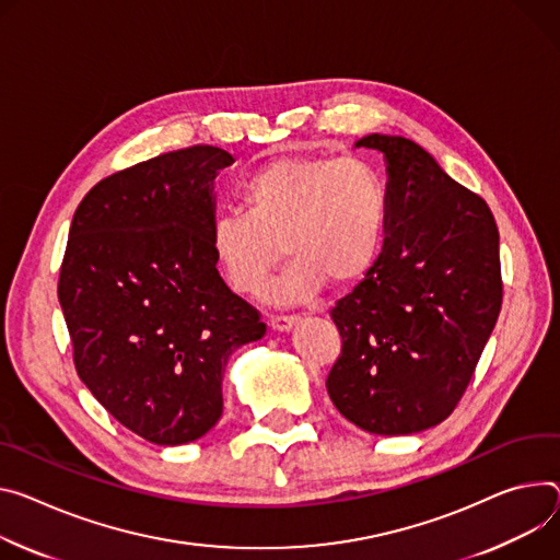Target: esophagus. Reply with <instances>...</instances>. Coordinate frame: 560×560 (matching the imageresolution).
I'll return each mask as SVG.
<instances>
[{"label":"esophagus","mask_w":560,"mask_h":560,"mask_svg":"<svg viewBox=\"0 0 560 560\" xmlns=\"http://www.w3.org/2000/svg\"><path fill=\"white\" fill-rule=\"evenodd\" d=\"M296 322H299V315H294V313H277V315H270V326H272L275 330H290Z\"/></svg>","instance_id":"obj_1"}]
</instances>
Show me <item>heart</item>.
Instances as JSON below:
<instances>
[{"instance_id": "1", "label": "heart", "mask_w": 560, "mask_h": 560, "mask_svg": "<svg viewBox=\"0 0 560 560\" xmlns=\"http://www.w3.org/2000/svg\"><path fill=\"white\" fill-rule=\"evenodd\" d=\"M241 212L212 221L210 249L228 285L257 294L279 259L290 257L272 283L275 301L317 294L360 281L377 261L388 194L382 172L366 159L283 156L264 163L238 185Z\"/></svg>"}]
</instances>
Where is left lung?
Returning a JSON list of instances; mask_svg holds the SVG:
<instances>
[{
	"mask_svg": "<svg viewBox=\"0 0 560 560\" xmlns=\"http://www.w3.org/2000/svg\"><path fill=\"white\" fill-rule=\"evenodd\" d=\"M388 170L386 243L330 308L341 352L326 377L337 411L375 435L446 420L463 399L502 306L500 236L476 191L409 138L366 136Z\"/></svg>",
	"mask_w": 560,
	"mask_h": 560,
	"instance_id": "1",
	"label": "left lung"
}]
</instances>
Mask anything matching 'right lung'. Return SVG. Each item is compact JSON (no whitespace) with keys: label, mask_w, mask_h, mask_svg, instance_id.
<instances>
[{"label":"right lung","mask_w":560,"mask_h":560,"mask_svg":"<svg viewBox=\"0 0 560 560\" xmlns=\"http://www.w3.org/2000/svg\"><path fill=\"white\" fill-rule=\"evenodd\" d=\"M232 163L210 144L170 151L103 178L73 214L58 281L73 364L147 442L206 435L230 354L266 335L210 249L214 178Z\"/></svg>","instance_id":"right-lung-1"}]
</instances>
